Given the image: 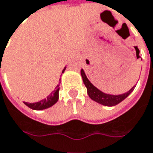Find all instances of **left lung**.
<instances>
[{"label": "left lung", "mask_w": 153, "mask_h": 153, "mask_svg": "<svg viewBox=\"0 0 153 153\" xmlns=\"http://www.w3.org/2000/svg\"><path fill=\"white\" fill-rule=\"evenodd\" d=\"M136 49V53H137V57H140L139 53H140V50L138 48ZM81 75L82 77V81L84 85L87 88V92H88V96L96 102L100 103L104 106H108V107H112V106H115L120 102H121L124 99H126L127 96H129L133 90L134 89V86L131 88L129 91H127L125 94L122 95H118V96H113V95H108V94H105L102 92L101 90H99L98 88H96L90 82L87 78L85 73L83 71V70H81Z\"/></svg>", "instance_id": "left-lung-1"}]
</instances>
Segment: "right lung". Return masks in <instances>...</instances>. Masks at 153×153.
Here are the masks:
<instances>
[{
	"instance_id": "1",
	"label": "right lung",
	"mask_w": 153,
	"mask_h": 153,
	"mask_svg": "<svg viewBox=\"0 0 153 153\" xmlns=\"http://www.w3.org/2000/svg\"><path fill=\"white\" fill-rule=\"evenodd\" d=\"M65 68L63 70L62 73L65 71ZM58 92H59V85H57V87L55 88V89L51 93V95H49L45 99L41 100L40 102L34 103H29L24 102V103L27 105V107H29L32 109H34V110H43V109L50 108L52 105H54L55 103L57 102V100H58Z\"/></svg>"
}]
</instances>
